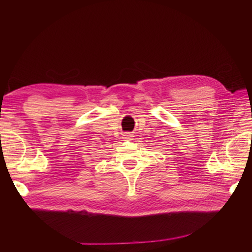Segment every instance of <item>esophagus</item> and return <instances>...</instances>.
Returning <instances> with one entry per match:
<instances>
[{
  "instance_id": "34e87169",
  "label": "esophagus",
  "mask_w": 252,
  "mask_h": 252,
  "mask_svg": "<svg viewBox=\"0 0 252 252\" xmlns=\"http://www.w3.org/2000/svg\"><path fill=\"white\" fill-rule=\"evenodd\" d=\"M132 134H130V133H126L125 135H123V138H125V140H130V138H132Z\"/></svg>"
}]
</instances>
